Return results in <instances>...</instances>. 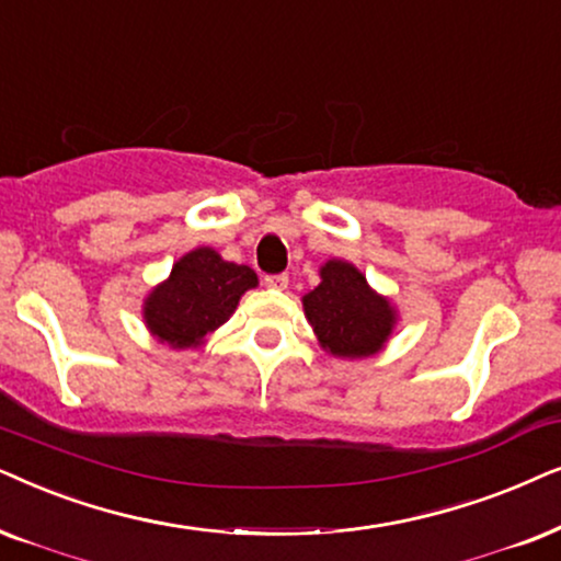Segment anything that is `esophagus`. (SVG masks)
<instances>
[{
	"mask_svg": "<svg viewBox=\"0 0 561 561\" xmlns=\"http://www.w3.org/2000/svg\"><path fill=\"white\" fill-rule=\"evenodd\" d=\"M264 285H266L268 289H287L289 276H287V274H272V276H266Z\"/></svg>",
	"mask_w": 561,
	"mask_h": 561,
	"instance_id": "34e87169",
	"label": "esophagus"
}]
</instances>
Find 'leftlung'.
Returning <instances> with one entry per match:
<instances>
[{"mask_svg": "<svg viewBox=\"0 0 561 561\" xmlns=\"http://www.w3.org/2000/svg\"><path fill=\"white\" fill-rule=\"evenodd\" d=\"M302 310L320 348L339 358L379 354L398 325L390 297L371 289L367 276L343 259L320 266V285L302 297Z\"/></svg>", "mask_w": 561, "mask_h": 561, "instance_id": "obj_1", "label": "left lung"}]
</instances>
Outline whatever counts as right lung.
I'll return each mask as SVG.
<instances>
[{"mask_svg":"<svg viewBox=\"0 0 561 561\" xmlns=\"http://www.w3.org/2000/svg\"><path fill=\"white\" fill-rule=\"evenodd\" d=\"M259 287L251 266L226 261L210 245H199L171 266L144 300L148 333L169 348H199L233 316L241 297Z\"/></svg>","mask_w":561,"mask_h":561,"instance_id":"add662e5","label":"right lung"}]
</instances>
